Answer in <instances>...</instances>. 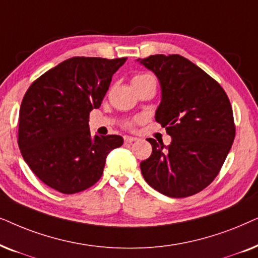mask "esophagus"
<instances>
[{
    "mask_svg": "<svg viewBox=\"0 0 258 258\" xmlns=\"http://www.w3.org/2000/svg\"><path fill=\"white\" fill-rule=\"evenodd\" d=\"M123 140H125V143H127V144H131L133 142H137L138 138H136V137H131V136H125L123 137Z\"/></svg>",
    "mask_w": 258,
    "mask_h": 258,
    "instance_id": "34e87169",
    "label": "esophagus"
}]
</instances>
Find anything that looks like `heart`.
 <instances>
[{"label":"heart","instance_id":"b5f03b06","mask_svg":"<svg viewBox=\"0 0 258 258\" xmlns=\"http://www.w3.org/2000/svg\"><path fill=\"white\" fill-rule=\"evenodd\" d=\"M149 78H152V77H151L150 74H137V75H135V77H133V79H132V82L143 81V80H145V79H149ZM137 122H138V120H132V121H128V122H127V123H126V126H127V127H130V128H132V127L135 126Z\"/></svg>","mask_w":258,"mask_h":258}]
</instances>
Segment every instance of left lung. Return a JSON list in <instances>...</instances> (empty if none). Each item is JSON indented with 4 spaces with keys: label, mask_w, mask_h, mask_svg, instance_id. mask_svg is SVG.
Listing matches in <instances>:
<instances>
[{
    "label": "left lung",
    "mask_w": 258,
    "mask_h": 258,
    "mask_svg": "<svg viewBox=\"0 0 258 258\" xmlns=\"http://www.w3.org/2000/svg\"><path fill=\"white\" fill-rule=\"evenodd\" d=\"M140 63L160 82L156 121L172 138L166 150L163 143L147 139L152 154L140 163L143 177L169 197L198 194L217 177L235 139L228 95L215 79L181 55H151Z\"/></svg>",
    "instance_id": "left-lung-1"
}]
</instances>
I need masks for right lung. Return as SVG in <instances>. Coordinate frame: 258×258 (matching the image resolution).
I'll return each mask as SVG.
<instances>
[{
    "mask_svg": "<svg viewBox=\"0 0 258 258\" xmlns=\"http://www.w3.org/2000/svg\"><path fill=\"white\" fill-rule=\"evenodd\" d=\"M126 57L74 56L37 78L23 97L19 143L23 159L47 186L78 194L100 179L120 136H91L89 113L99 108Z\"/></svg>",
    "mask_w": 258,
    "mask_h": 258,
    "instance_id": "right-lung-1",
    "label": "right lung"
}]
</instances>
